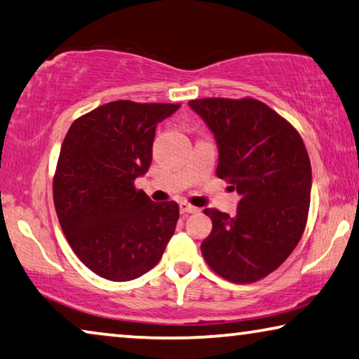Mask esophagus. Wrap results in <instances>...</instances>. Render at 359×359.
<instances>
[{"instance_id":"obj_1","label":"esophagus","mask_w":359,"mask_h":359,"mask_svg":"<svg viewBox=\"0 0 359 359\" xmlns=\"http://www.w3.org/2000/svg\"><path fill=\"white\" fill-rule=\"evenodd\" d=\"M179 208H180V212L182 214H195V212H198V208L191 206V205H189V203H185V201H182L180 205H179Z\"/></svg>"}]
</instances>
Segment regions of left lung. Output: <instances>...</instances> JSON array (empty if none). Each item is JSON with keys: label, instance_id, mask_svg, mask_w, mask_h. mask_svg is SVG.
<instances>
[{"label": "left lung", "instance_id": "8db88e82", "mask_svg": "<svg viewBox=\"0 0 359 359\" xmlns=\"http://www.w3.org/2000/svg\"><path fill=\"white\" fill-rule=\"evenodd\" d=\"M217 143V177L240 196L237 214L205 210L212 231L201 253L214 272L251 283L276 271L302 238L311 164L299 133L253 98L189 101Z\"/></svg>", "mask_w": 359, "mask_h": 359}]
</instances>
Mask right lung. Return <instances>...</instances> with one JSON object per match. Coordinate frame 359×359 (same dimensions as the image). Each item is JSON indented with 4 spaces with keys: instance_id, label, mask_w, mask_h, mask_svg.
<instances>
[{
    "instance_id": "add662e5",
    "label": "right lung",
    "mask_w": 359,
    "mask_h": 359,
    "mask_svg": "<svg viewBox=\"0 0 359 359\" xmlns=\"http://www.w3.org/2000/svg\"><path fill=\"white\" fill-rule=\"evenodd\" d=\"M180 104L112 101L74 122L64 138L53 198L79 259L108 280L137 279L159 263L179 219L133 180L147 174L156 126Z\"/></svg>"
}]
</instances>
